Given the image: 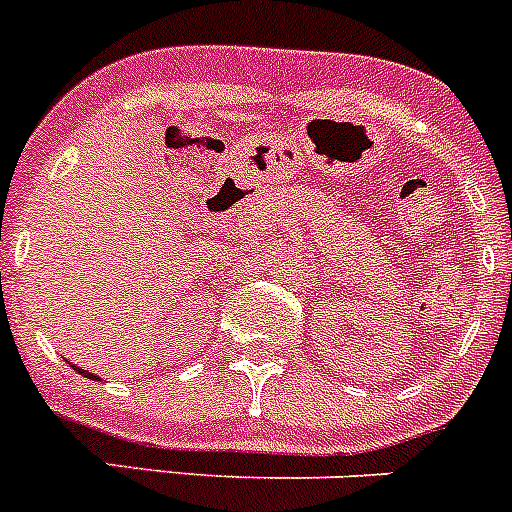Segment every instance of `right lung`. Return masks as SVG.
I'll use <instances>...</instances> for the list:
<instances>
[{
    "instance_id": "add662e5",
    "label": "right lung",
    "mask_w": 512,
    "mask_h": 512,
    "mask_svg": "<svg viewBox=\"0 0 512 512\" xmlns=\"http://www.w3.org/2000/svg\"><path fill=\"white\" fill-rule=\"evenodd\" d=\"M72 367H75V364H72ZM75 369H77V372H80V374H85L87 379H100V377H95V374H90V372H87V369H80V367H75Z\"/></svg>"
}]
</instances>
